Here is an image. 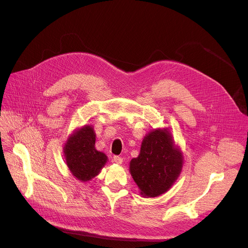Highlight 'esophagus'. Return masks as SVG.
Returning <instances> with one entry per match:
<instances>
[{
    "label": "esophagus",
    "mask_w": 248,
    "mask_h": 248,
    "mask_svg": "<svg viewBox=\"0 0 248 248\" xmlns=\"http://www.w3.org/2000/svg\"><path fill=\"white\" fill-rule=\"evenodd\" d=\"M113 161H114V163L121 165V164L123 163V158H122V157H119V156H115L114 159H113Z\"/></svg>",
    "instance_id": "34e87169"
}]
</instances>
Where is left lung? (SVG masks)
I'll return each instance as SVG.
<instances>
[{
	"mask_svg": "<svg viewBox=\"0 0 248 248\" xmlns=\"http://www.w3.org/2000/svg\"><path fill=\"white\" fill-rule=\"evenodd\" d=\"M184 157L174 145L170 130L154 129L146 134L140 153L129 164V171L143 197L168 191L182 171Z\"/></svg>",
	"mask_w": 248,
	"mask_h": 248,
	"instance_id": "obj_1",
	"label": "left lung"
}]
</instances>
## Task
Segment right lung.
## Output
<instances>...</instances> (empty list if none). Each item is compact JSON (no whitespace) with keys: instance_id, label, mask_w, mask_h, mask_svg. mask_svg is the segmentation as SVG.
Returning a JSON list of instances; mask_svg holds the SVG:
<instances>
[{"instance_id":"right-lung-1","label":"right lung","mask_w":248,"mask_h":248,"mask_svg":"<svg viewBox=\"0 0 248 248\" xmlns=\"http://www.w3.org/2000/svg\"><path fill=\"white\" fill-rule=\"evenodd\" d=\"M96 134L91 125L77 129L68 137L63 147L66 165L76 178L84 183L101 171L108 158L95 148Z\"/></svg>"}]
</instances>
